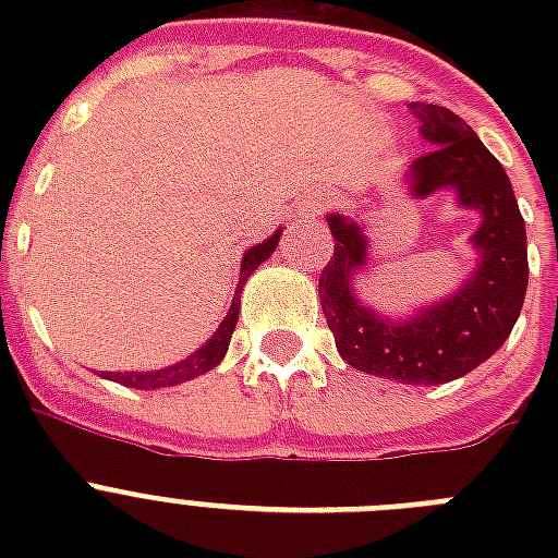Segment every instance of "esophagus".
Returning a JSON list of instances; mask_svg holds the SVG:
<instances>
[{"label":"esophagus","mask_w":558,"mask_h":558,"mask_svg":"<svg viewBox=\"0 0 558 558\" xmlns=\"http://www.w3.org/2000/svg\"><path fill=\"white\" fill-rule=\"evenodd\" d=\"M315 214H318V208H315V205H306V217H315Z\"/></svg>","instance_id":"1"}]
</instances>
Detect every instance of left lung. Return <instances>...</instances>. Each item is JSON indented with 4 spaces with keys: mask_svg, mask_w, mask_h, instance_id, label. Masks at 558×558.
Listing matches in <instances>:
<instances>
[{
    "mask_svg": "<svg viewBox=\"0 0 558 558\" xmlns=\"http://www.w3.org/2000/svg\"><path fill=\"white\" fill-rule=\"evenodd\" d=\"M420 135L432 150L411 161L414 196L451 187L463 208L481 210L472 245L477 269L454 295L423 306L414 318H385L353 292V271L365 266L367 240L353 219L330 214L336 236L330 263L318 280L324 318L341 359L356 371L402 385H442L475 371L501 348L519 322L527 295V231L501 161L475 130L437 104H411Z\"/></svg>",
    "mask_w": 558,
    "mask_h": 558,
    "instance_id": "left-lung-1",
    "label": "left lung"
}]
</instances>
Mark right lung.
Wrapping results in <instances>:
<instances>
[{
    "label": "right lung",
    "instance_id": "right-lung-1",
    "mask_svg": "<svg viewBox=\"0 0 558 558\" xmlns=\"http://www.w3.org/2000/svg\"><path fill=\"white\" fill-rule=\"evenodd\" d=\"M278 240H280V231L269 236V240H263V243L252 245L248 252L243 254V269H240V280H236V292H234V301H231V310L228 315L222 318V324L217 327V332L210 336L205 344H202L193 356L182 359L177 365L170 367H161V371H147V373H135V371H124V373H100V376H107L112 381H121L126 388H142V390H153V388H170V385H179V381H187L193 376H202V373H208L210 367H217L222 362L228 350V341H231V332L236 327V315H240V292H243V283L248 280L257 266H260L266 257H269L275 248H278Z\"/></svg>",
    "mask_w": 558,
    "mask_h": 558
}]
</instances>
